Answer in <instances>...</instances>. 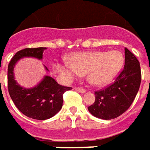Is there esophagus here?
<instances>
[{
	"mask_svg": "<svg viewBox=\"0 0 150 150\" xmlns=\"http://www.w3.org/2000/svg\"><path fill=\"white\" fill-rule=\"evenodd\" d=\"M74 90H75V91H78V92H79V93H86V89L82 88H74Z\"/></svg>",
	"mask_w": 150,
	"mask_h": 150,
	"instance_id": "obj_1",
	"label": "esophagus"
}]
</instances>
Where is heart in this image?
<instances>
[{
  "label": "heart",
  "instance_id": "1",
  "mask_svg": "<svg viewBox=\"0 0 150 150\" xmlns=\"http://www.w3.org/2000/svg\"><path fill=\"white\" fill-rule=\"evenodd\" d=\"M124 63V55L119 51H95L70 55L68 61L56 62L55 69L67 81L87 73L90 83L101 87L112 82L121 71Z\"/></svg>",
  "mask_w": 150,
  "mask_h": 150
}]
</instances>
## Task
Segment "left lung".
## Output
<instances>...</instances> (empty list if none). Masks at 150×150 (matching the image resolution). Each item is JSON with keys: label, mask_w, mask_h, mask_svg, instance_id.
Segmentation results:
<instances>
[{"label": "left lung", "mask_w": 150, "mask_h": 150, "mask_svg": "<svg viewBox=\"0 0 150 150\" xmlns=\"http://www.w3.org/2000/svg\"><path fill=\"white\" fill-rule=\"evenodd\" d=\"M123 71L114 83L103 90L95 92V102L88 107L96 118L109 120L118 118L129 108L135 98L141 83L139 62L129 50L124 48Z\"/></svg>", "instance_id": "1"}]
</instances>
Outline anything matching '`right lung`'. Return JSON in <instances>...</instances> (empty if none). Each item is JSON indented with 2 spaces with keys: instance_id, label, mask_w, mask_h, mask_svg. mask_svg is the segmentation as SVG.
<instances>
[{
  "instance_id": "right-lung-1",
  "label": "right lung",
  "mask_w": 150,
  "mask_h": 150,
  "mask_svg": "<svg viewBox=\"0 0 150 150\" xmlns=\"http://www.w3.org/2000/svg\"><path fill=\"white\" fill-rule=\"evenodd\" d=\"M45 49L47 48H25L17 52L10 62L7 70L9 94L15 105L24 115L38 120L48 119L59 112L62 107L63 93L72 88L62 86L54 78L47 75L36 86L29 88L21 87L15 80L16 64L25 57L42 60ZM44 67L45 70L48 71L47 67Z\"/></svg>"
}]
</instances>
